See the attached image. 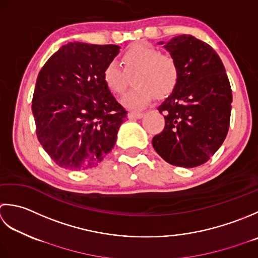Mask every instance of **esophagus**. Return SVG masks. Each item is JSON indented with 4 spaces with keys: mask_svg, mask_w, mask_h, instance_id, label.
<instances>
[{
    "mask_svg": "<svg viewBox=\"0 0 258 258\" xmlns=\"http://www.w3.org/2000/svg\"><path fill=\"white\" fill-rule=\"evenodd\" d=\"M143 115H144L143 112H137V111H130L128 113L129 119H140Z\"/></svg>",
    "mask_w": 258,
    "mask_h": 258,
    "instance_id": "1",
    "label": "esophagus"
}]
</instances>
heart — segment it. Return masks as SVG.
<instances>
[{"label": "heart", "instance_id": "obj_1", "mask_svg": "<svg viewBox=\"0 0 258 258\" xmlns=\"http://www.w3.org/2000/svg\"><path fill=\"white\" fill-rule=\"evenodd\" d=\"M123 68L111 61L104 67L103 81L110 91L122 94L130 85V77L135 76L137 86L121 99L125 107L141 109L148 104L154 94L166 97L172 92L179 81L180 70L172 55L161 52L154 46L135 44L121 57Z\"/></svg>", "mask_w": 258, "mask_h": 258}]
</instances>
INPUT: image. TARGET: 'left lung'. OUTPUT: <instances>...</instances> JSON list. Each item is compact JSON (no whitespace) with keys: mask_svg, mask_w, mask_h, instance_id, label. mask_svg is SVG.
Listing matches in <instances>:
<instances>
[{"mask_svg":"<svg viewBox=\"0 0 258 258\" xmlns=\"http://www.w3.org/2000/svg\"><path fill=\"white\" fill-rule=\"evenodd\" d=\"M165 48L178 62L179 81L158 107L165 128L152 138L162 159L178 167L208 161L227 136L232 88L219 55L190 34L175 36Z\"/></svg>","mask_w":258,"mask_h":258,"instance_id":"1","label":"left lung"}]
</instances>
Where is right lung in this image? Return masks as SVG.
<instances>
[{"label": "right lung", "instance_id": "add662e5", "mask_svg": "<svg viewBox=\"0 0 258 258\" xmlns=\"http://www.w3.org/2000/svg\"><path fill=\"white\" fill-rule=\"evenodd\" d=\"M118 53L114 44L70 42L39 72L32 99L36 137L59 167H96L113 148L127 111L102 72Z\"/></svg>", "mask_w": 258, "mask_h": 258}]
</instances>
